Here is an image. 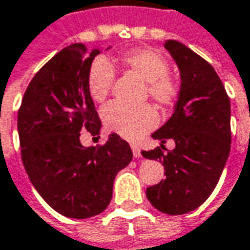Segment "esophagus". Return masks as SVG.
<instances>
[{"mask_svg":"<svg viewBox=\"0 0 250 250\" xmlns=\"http://www.w3.org/2000/svg\"><path fill=\"white\" fill-rule=\"evenodd\" d=\"M131 149H133L134 158H141V149H140V146H138V145L131 144Z\"/></svg>","mask_w":250,"mask_h":250,"instance_id":"1","label":"esophagus"}]
</instances>
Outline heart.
<instances>
[{"label":"heart","instance_id":"obj_1","mask_svg":"<svg viewBox=\"0 0 250 250\" xmlns=\"http://www.w3.org/2000/svg\"><path fill=\"white\" fill-rule=\"evenodd\" d=\"M120 62L125 70L146 83L148 94L162 106H171L177 99L178 85L168 74L166 58L152 48H138L122 55ZM115 82V69L106 58L99 56L91 63L87 73L88 94L95 102L108 97ZM104 123L110 131L127 140H137L158 125V113L149 105L137 108L110 102L102 110Z\"/></svg>","mask_w":250,"mask_h":250}]
</instances>
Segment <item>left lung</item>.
Here are the masks:
<instances>
[{"label": "left lung", "instance_id": "obj_1", "mask_svg": "<svg viewBox=\"0 0 250 250\" xmlns=\"http://www.w3.org/2000/svg\"><path fill=\"white\" fill-rule=\"evenodd\" d=\"M165 48L176 61L181 85L174 113L152 134L160 146L142 151L146 159L159 160L166 178L146 188L155 209L166 214H184L199 208L219 183L231 149V105L213 66L176 40ZM173 139L176 148L163 152Z\"/></svg>", "mask_w": 250, "mask_h": 250}]
</instances>
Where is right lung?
<instances>
[{
  "label": "right lung",
  "mask_w": 250,
  "mask_h": 250,
  "mask_svg": "<svg viewBox=\"0 0 250 250\" xmlns=\"http://www.w3.org/2000/svg\"><path fill=\"white\" fill-rule=\"evenodd\" d=\"M108 47L106 49H109ZM101 49L72 44L33 77L18 112L26 173L41 198L70 219H88L108 208L116 174L133 152L112 133L102 146H84L80 133L98 135L101 120L87 88V73Z\"/></svg>",
  "instance_id": "add662e5"
}]
</instances>
